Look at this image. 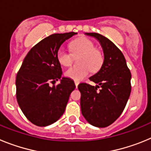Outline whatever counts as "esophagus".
Masks as SVG:
<instances>
[{
	"label": "esophagus",
	"mask_w": 151,
	"mask_h": 151,
	"mask_svg": "<svg viewBox=\"0 0 151 151\" xmlns=\"http://www.w3.org/2000/svg\"><path fill=\"white\" fill-rule=\"evenodd\" d=\"M78 84H79V82H77V81H75V85H76V88H78Z\"/></svg>",
	"instance_id": "1"
}]
</instances>
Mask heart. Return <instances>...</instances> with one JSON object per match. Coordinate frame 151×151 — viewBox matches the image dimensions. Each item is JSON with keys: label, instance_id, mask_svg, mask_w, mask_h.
Returning <instances> with one entry per match:
<instances>
[{"label": "heart", "instance_id": "heart-1", "mask_svg": "<svg viewBox=\"0 0 151 151\" xmlns=\"http://www.w3.org/2000/svg\"><path fill=\"white\" fill-rule=\"evenodd\" d=\"M69 48L72 54L63 47L60 48L57 54V60L64 66L71 65L73 60V55H81L78 60L80 66H71L64 73L67 78L80 81L89 74L90 69L92 72H96L102 65V55L100 51L96 50L94 43L91 40L86 38L75 40L70 43Z\"/></svg>", "mask_w": 151, "mask_h": 151}]
</instances>
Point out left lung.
<instances>
[{"instance_id":"left-lung-1","label":"left lung","mask_w":151,"mask_h":151,"mask_svg":"<svg viewBox=\"0 0 151 151\" xmlns=\"http://www.w3.org/2000/svg\"><path fill=\"white\" fill-rule=\"evenodd\" d=\"M85 35L99 41L104 60L99 71L89 78L96 86L78 85L81 110L91 125L106 127L115 122L125 109L130 96L132 76L123 54L110 40L98 33Z\"/></svg>"}]
</instances>
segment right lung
I'll return each mask as SVG.
<instances>
[{"label":"right lung","mask_w":151,"mask_h":151,"mask_svg":"<svg viewBox=\"0 0 151 151\" xmlns=\"http://www.w3.org/2000/svg\"><path fill=\"white\" fill-rule=\"evenodd\" d=\"M76 32L53 34L29 50L16 78L17 99L26 118L34 125L47 126L63 114L71 92L76 88L71 78L62 77L57 54L64 41ZM57 86H50V82Z\"/></svg>","instance_id":"add662e5"}]
</instances>
